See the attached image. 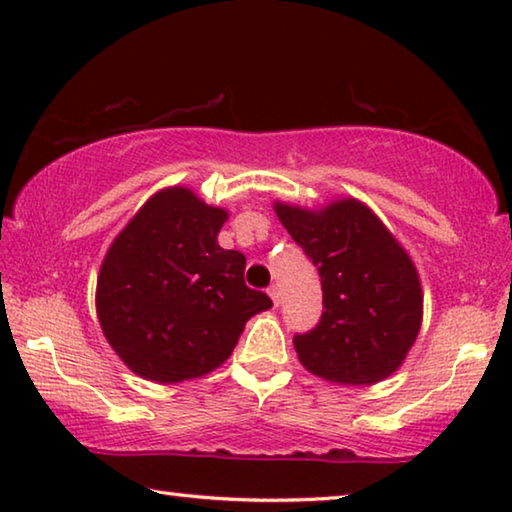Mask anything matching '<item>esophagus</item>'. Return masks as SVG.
<instances>
[{
    "instance_id": "34e87169",
    "label": "esophagus",
    "mask_w": 512,
    "mask_h": 512,
    "mask_svg": "<svg viewBox=\"0 0 512 512\" xmlns=\"http://www.w3.org/2000/svg\"><path fill=\"white\" fill-rule=\"evenodd\" d=\"M268 296H271V300H273V305H275V307L280 305V289H277L275 284H273V287H268Z\"/></svg>"
}]
</instances>
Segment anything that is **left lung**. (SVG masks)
Returning a JSON list of instances; mask_svg holds the SVG:
<instances>
[{
    "instance_id": "obj_1",
    "label": "left lung",
    "mask_w": 512,
    "mask_h": 512,
    "mask_svg": "<svg viewBox=\"0 0 512 512\" xmlns=\"http://www.w3.org/2000/svg\"><path fill=\"white\" fill-rule=\"evenodd\" d=\"M293 241L318 266L323 316L293 336L309 372L345 386H370L402 366L422 325V287L411 257L357 198L323 210L275 203Z\"/></svg>"
}]
</instances>
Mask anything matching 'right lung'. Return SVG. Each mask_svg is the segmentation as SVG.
Masks as SVG:
<instances>
[{
  "mask_svg": "<svg viewBox=\"0 0 512 512\" xmlns=\"http://www.w3.org/2000/svg\"><path fill=\"white\" fill-rule=\"evenodd\" d=\"M228 212L169 187L108 248L97 314L119 359L158 384L207 375L230 357L250 316L273 307L244 282L246 257L219 246Z\"/></svg>",
  "mask_w": 512,
  "mask_h": 512,
  "instance_id": "add662e5",
  "label": "right lung"
}]
</instances>
